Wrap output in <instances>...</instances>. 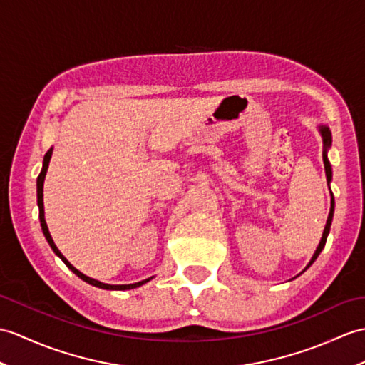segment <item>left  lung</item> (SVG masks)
Listing matches in <instances>:
<instances>
[{
    "label": "left lung",
    "instance_id": "8db88e82",
    "mask_svg": "<svg viewBox=\"0 0 365 365\" xmlns=\"http://www.w3.org/2000/svg\"><path fill=\"white\" fill-rule=\"evenodd\" d=\"M320 133H322V137H324V144H325V152H324V163H325V174H327V180H328V183H329V182H331V166H329V162H328V158H327V149L329 148V144H331V132H329L328 127H324V125H322V127H320ZM333 211H334V199H331V210H329L328 221H327V225H325L324 235H322L320 244H319V247H317V250H316V253H314V257H312V259L309 261L308 267L312 264V262L316 261V258L320 255L322 249L325 247V242H327L328 233H329V227H331V221H333ZM308 267H307V269H308Z\"/></svg>",
    "mask_w": 365,
    "mask_h": 365
}]
</instances>
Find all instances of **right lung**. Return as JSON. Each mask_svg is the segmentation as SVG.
Listing matches in <instances>:
<instances>
[{"label":"right lung","mask_w":365,"mask_h":365,"mask_svg":"<svg viewBox=\"0 0 365 365\" xmlns=\"http://www.w3.org/2000/svg\"><path fill=\"white\" fill-rule=\"evenodd\" d=\"M51 154H53V149H49V150L46 152V155H45V158H43V169H41V173H40L38 179H37V203H38V217H40V225H41V230H43V235H45L46 241H48V242H49V245H51V249H53L56 255L65 262V264L68 266V269H71L76 275H78L79 278H82V279H83V282H87V283L93 284V286H96V287H103V289L124 291V289H133V287H138V286H141V284H144V283H148L152 277H150V278H148V279H143V282L133 283V284H106V283H101V282H98V279H95V278H90V277H87V275H83L82 272H79L78 269L73 267V266L70 264V262H68V259L62 255L61 250H58V249L56 247V244H54L53 238H51L49 230H48V225H46V221H45V210H43V182H45V175H46V171H48V165H49V160H51Z\"/></svg>","instance_id":"1"}]
</instances>
